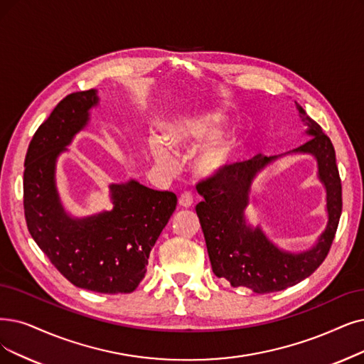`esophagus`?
Here are the masks:
<instances>
[{"instance_id": "obj_1", "label": "esophagus", "mask_w": 364, "mask_h": 364, "mask_svg": "<svg viewBox=\"0 0 364 364\" xmlns=\"http://www.w3.org/2000/svg\"><path fill=\"white\" fill-rule=\"evenodd\" d=\"M193 203H194V197L191 193H182L179 196V205L182 208H190V206H193Z\"/></svg>"}]
</instances>
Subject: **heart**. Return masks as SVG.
Segmentation results:
<instances>
[{
  "instance_id": "1",
  "label": "heart",
  "mask_w": 364,
  "mask_h": 364,
  "mask_svg": "<svg viewBox=\"0 0 364 364\" xmlns=\"http://www.w3.org/2000/svg\"><path fill=\"white\" fill-rule=\"evenodd\" d=\"M223 133L224 119L220 113L200 112L186 114L167 127V140L156 134L151 136L149 149L156 164L171 171L176 168V156L171 148L172 146L176 149L191 152L209 144L196 158L194 167L203 176H212L230 166L237 155V144L235 141L213 143Z\"/></svg>"
}]
</instances>
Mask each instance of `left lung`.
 Instances as JSON below:
<instances>
[{"mask_svg": "<svg viewBox=\"0 0 364 364\" xmlns=\"http://www.w3.org/2000/svg\"><path fill=\"white\" fill-rule=\"evenodd\" d=\"M301 122L308 127L309 140L293 154H311L316 158L318 178L326 188L327 227L311 250L288 252L278 248L259 227L246 221L251 186L257 174L282 155H255L248 161L227 166L220 173L197 183L205 198L196 212L205 235L213 273L231 287H246L257 294L281 291L311 276L326 259L336 235L342 213V185L336 154L323 128L297 105Z\"/></svg>", "mask_w": 364, "mask_h": 364, "instance_id": "1", "label": "left lung"}]
</instances>
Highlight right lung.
I'll return each mask as SVG.
<instances>
[{
    "label": "right lung",
    "instance_id": "1",
    "mask_svg": "<svg viewBox=\"0 0 364 364\" xmlns=\"http://www.w3.org/2000/svg\"><path fill=\"white\" fill-rule=\"evenodd\" d=\"M95 90L61 100L36 132L25 156L23 209L31 237L73 285L103 294L133 293L178 197L132 179L112 183V210L75 218L58 194L56 159L88 125Z\"/></svg>",
    "mask_w": 364,
    "mask_h": 364
}]
</instances>
